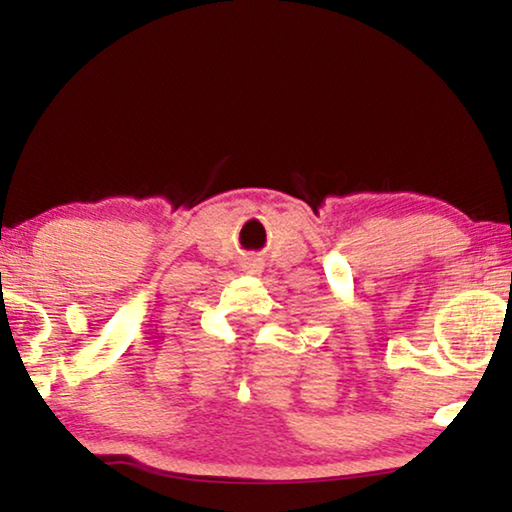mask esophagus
<instances>
[{
  "label": "esophagus",
  "mask_w": 512,
  "mask_h": 512,
  "mask_svg": "<svg viewBox=\"0 0 512 512\" xmlns=\"http://www.w3.org/2000/svg\"><path fill=\"white\" fill-rule=\"evenodd\" d=\"M258 268H261V265L254 263V265H251V272H258Z\"/></svg>",
  "instance_id": "esophagus-1"
}]
</instances>
